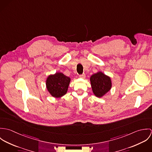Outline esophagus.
Segmentation results:
<instances>
[{"instance_id":"1","label":"esophagus","mask_w":152,"mask_h":152,"mask_svg":"<svg viewBox=\"0 0 152 152\" xmlns=\"http://www.w3.org/2000/svg\"><path fill=\"white\" fill-rule=\"evenodd\" d=\"M86 74H81L80 75V77L81 78H86Z\"/></svg>"}]
</instances>
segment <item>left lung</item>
<instances>
[{
	"label": "left lung",
	"instance_id": "obj_1",
	"mask_svg": "<svg viewBox=\"0 0 152 152\" xmlns=\"http://www.w3.org/2000/svg\"><path fill=\"white\" fill-rule=\"evenodd\" d=\"M90 82L94 95L98 98L103 96L112 87L110 78L101 71L92 75Z\"/></svg>",
	"mask_w": 152,
	"mask_h": 152
}]
</instances>
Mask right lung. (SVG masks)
Instances as JSON below:
<instances>
[{"mask_svg": "<svg viewBox=\"0 0 152 152\" xmlns=\"http://www.w3.org/2000/svg\"><path fill=\"white\" fill-rule=\"evenodd\" d=\"M71 79L61 72L50 75L46 80V87L50 94L55 98L66 94Z\"/></svg>", "mask_w": 152, "mask_h": 152, "instance_id": "right-lung-1", "label": "right lung"}]
</instances>
